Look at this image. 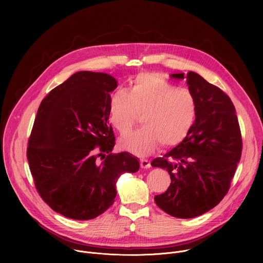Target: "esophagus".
<instances>
[{
    "mask_svg": "<svg viewBox=\"0 0 263 263\" xmlns=\"http://www.w3.org/2000/svg\"><path fill=\"white\" fill-rule=\"evenodd\" d=\"M140 167L141 168H148L149 166H151V162H149V160L147 159H140Z\"/></svg>",
    "mask_w": 263,
    "mask_h": 263,
    "instance_id": "obj_1",
    "label": "esophagus"
}]
</instances>
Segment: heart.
<instances>
[{
	"label": "heart",
	"instance_id": "heart-1",
	"mask_svg": "<svg viewBox=\"0 0 263 263\" xmlns=\"http://www.w3.org/2000/svg\"><path fill=\"white\" fill-rule=\"evenodd\" d=\"M141 114L142 127L120 139L122 148L144 156L160 142L174 146L191 132L197 117L194 96L178 89L160 74L141 72L131 81L129 91L119 89L109 102V120L121 133L127 132Z\"/></svg>",
	"mask_w": 263,
	"mask_h": 263
}]
</instances>
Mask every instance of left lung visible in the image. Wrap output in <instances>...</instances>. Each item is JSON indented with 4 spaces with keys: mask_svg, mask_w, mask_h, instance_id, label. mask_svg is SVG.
Segmentation results:
<instances>
[{
    "mask_svg": "<svg viewBox=\"0 0 263 263\" xmlns=\"http://www.w3.org/2000/svg\"><path fill=\"white\" fill-rule=\"evenodd\" d=\"M171 77L186 79L197 117L186 138L152 161L171 176L166 192L154 200L172 216L193 218L215 207L228 193L241 156V134L235 107L222 90L195 71Z\"/></svg>",
    "mask_w": 263,
    "mask_h": 263,
    "instance_id": "left-lung-1",
    "label": "left lung"
}]
</instances>
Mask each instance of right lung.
<instances>
[{"label":"right lung","mask_w":263,"mask_h":263,"mask_svg":"<svg viewBox=\"0 0 263 263\" xmlns=\"http://www.w3.org/2000/svg\"><path fill=\"white\" fill-rule=\"evenodd\" d=\"M117 87L108 73L78 71L52 89L37 111L28 141L29 167L40 196L65 217L99 216L114 204L120 176L139 170L130 153H111L116 138L109 102Z\"/></svg>","instance_id":"add662e5"}]
</instances>
